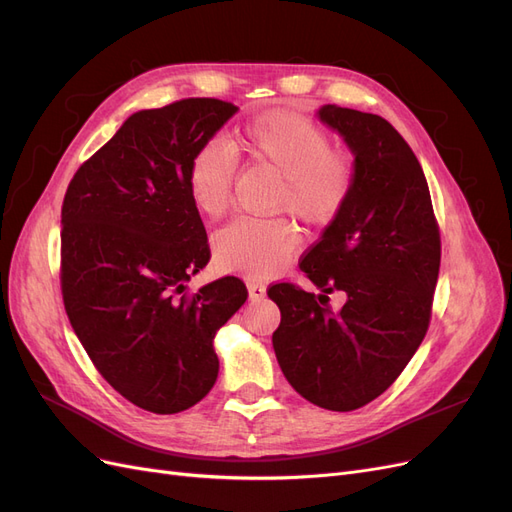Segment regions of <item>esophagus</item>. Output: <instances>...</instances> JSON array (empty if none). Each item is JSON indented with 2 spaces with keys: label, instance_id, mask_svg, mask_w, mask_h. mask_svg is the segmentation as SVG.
<instances>
[{
  "label": "esophagus",
  "instance_id": "esophagus-1",
  "mask_svg": "<svg viewBox=\"0 0 512 512\" xmlns=\"http://www.w3.org/2000/svg\"><path fill=\"white\" fill-rule=\"evenodd\" d=\"M247 292H250V301H260V299H265L267 286L260 282H247Z\"/></svg>",
  "mask_w": 512,
  "mask_h": 512
}]
</instances>
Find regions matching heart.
I'll list each match as a JSON object with an SVG mask.
<instances>
[{"mask_svg":"<svg viewBox=\"0 0 512 512\" xmlns=\"http://www.w3.org/2000/svg\"><path fill=\"white\" fill-rule=\"evenodd\" d=\"M237 153L273 168L284 177L280 207L309 224H327L344 209L352 190V166L331 149V141L314 121L292 113H267L247 123L230 145L213 141L200 147L188 168V192L207 218L228 209ZM299 247L288 220H235L213 239V260L226 273L273 275Z\"/></svg>","mask_w":512,"mask_h":512,"instance_id":"heart-1","label":"heart"}]
</instances>
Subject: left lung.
Wrapping results in <instances>:
<instances>
[{
	"instance_id": "1",
	"label": "left lung",
	"mask_w": 512,
	"mask_h": 512,
	"mask_svg": "<svg viewBox=\"0 0 512 512\" xmlns=\"http://www.w3.org/2000/svg\"><path fill=\"white\" fill-rule=\"evenodd\" d=\"M318 119L344 138L352 190L299 262L320 294L275 284L282 322L273 350L290 386L314 406L350 412L382 395L421 346L440 271V232L423 168L380 115L324 104ZM342 289L339 313L328 294Z\"/></svg>"
}]
</instances>
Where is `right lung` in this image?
Segmentation results:
<instances>
[{
    "mask_svg": "<svg viewBox=\"0 0 512 512\" xmlns=\"http://www.w3.org/2000/svg\"><path fill=\"white\" fill-rule=\"evenodd\" d=\"M237 111L188 98L130 115L76 170L61 207L72 329L102 378L156 414L188 410L213 389V337L247 299L232 275L192 294L185 286L209 262L188 168Z\"/></svg>",
    "mask_w": 512,
    "mask_h": 512,
    "instance_id": "add662e5",
    "label": "right lung"
}]
</instances>
